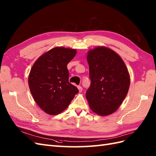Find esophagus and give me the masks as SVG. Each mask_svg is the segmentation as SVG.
Returning <instances> with one entry per match:
<instances>
[{
    "label": "esophagus",
    "mask_w": 156,
    "mask_h": 156,
    "mask_svg": "<svg viewBox=\"0 0 156 156\" xmlns=\"http://www.w3.org/2000/svg\"><path fill=\"white\" fill-rule=\"evenodd\" d=\"M78 89L79 90V92H81L82 91V86H78Z\"/></svg>",
    "instance_id": "esophagus-1"
}]
</instances>
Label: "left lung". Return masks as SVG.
<instances>
[{
    "mask_svg": "<svg viewBox=\"0 0 156 156\" xmlns=\"http://www.w3.org/2000/svg\"><path fill=\"white\" fill-rule=\"evenodd\" d=\"M91 84L86 92L89 106L100 115L114 113L127 95L130 78L124 61L114 50L98 46L88 52Z\"/></svg>",
    "mask_w": 156,
    "mask_h": 156,
    "instance_id": "left-lung-1",
    "label": "left lung"
}]
</instances>
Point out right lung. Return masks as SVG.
<instances>
[{"label":"right lung","instance_id":"right-lung-1","mask_svg":"<svg viewBox=\"0 0 156 156\" xmlns=\"http://www.w3.org/2000/svg\"><path fill=\"white\" fill-rule=\"evenodd\" d=\"M76 54L75 49L56 47L40 56L31 68L29 88L36 103L48 114L63 112L78 92L68 81L67 68Z\"/></svg>","mask_w":156,"mask_h":156}]
</instances>
